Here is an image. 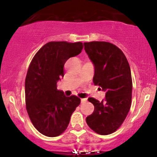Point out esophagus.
<instances>
[{
  "label": "esophagus",
  "mask_w": 157,
  "mask_h": 157,
  "mask_svg": "<svg viewBox=\"0 0 157 157\" xmlns=\"http://www.w3.org/2000/svg\"><path fill=\"white\" fill-rule=\"evenodd\" d=\"M87 98H81V103H83V102L86 101Z\"/></svg>",
  "instance_id": "esophagus-1"
}]
</instances>
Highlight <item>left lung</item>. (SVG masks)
I'll return each instance as SVG.
<instances>
[{"label": "left lung", "instance_id": "8db88e82", "mask_svg": "<svg viewBox=\"0 0 157 157\" xmlns=\"http://www.w3.org/2000/svg\"><path fill=\"white\" fill-rule=\"evenodd\" d=\"M83 44L95 67L93 83L106 92L101 101L88 98L95 109L86 121L98 134H111L121 126L131 107L132 81L129 65L121 49L110 43L92 41Z\"/></svg>", "mask_w": 157, "mask_h": 157}]
</instances>
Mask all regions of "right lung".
Wrapping results in <instances>:
<instances>
[{
    "instance_id": "1",
    "label": "right lung",
    "mask_w": 157,
    "mask_h": 157,
    "mask_svg": "<svg viewBox=\"0 0 157 157\" xmlns=\"http://www.w3.org/2000/svg\"><path fill=\"white\" fill-rule=\"evenodd\" d=\"M81 42L52 41L43 46L33 58L25 78L28 114L36 129L48 137L61 135L80 99L67 97L57 90V82L64 77V65L83 49Z\"/></svg>"
}]
</instances>
